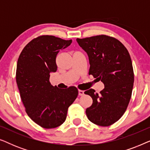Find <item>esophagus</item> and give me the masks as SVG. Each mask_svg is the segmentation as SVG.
Returning <instances> with one entry per match:
<instances>
[{
    "mask_svg": "<svg viewBox=\"0 0 150 150\" xmlns=\"http://www.w3.org/2000/svg\"><path fill=\"white\" fill-rule=\"evenodd\" d=\"M84 91H83V90H79V96H83L84 95Z\"/></svg>",
    "mask_w": 150,
    "mask_h": 150,
    "instance_id": "esophagus-1",
    "label": "esophagus"
}]
</instances>
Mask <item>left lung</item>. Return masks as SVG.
Listing matches in <instances>:
<instances>
[{
	"label": "left lung",
	"instance_id": "left-lung-1",
	"mask_svg": "<svg viewBox=\"0 0 150 150\" xmlns=\"http://www.w3.org/2000/svg\"><path fill=\"white\" fill-rule=\"evenodd\" d=\"M76 41L89 57V74L104 85L100 93L93 89L85 91L93 99L86 115L93 124L110 126L122 117L132 96L134 71L130 54L122 42L105 35Z\"/></svg>",
	"mask_w": 150,
	"mask_h": 150
}]
</instances>
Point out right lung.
I'll return each mask as SVG.
<instances>
[{
  "mask_svg": "<svg viewBox=\"0 0 150 150\" xmlns=\"http://www.w3.org/2000/svg\"><path fill=\"white\" fill-rule=\"evenodd\" d=\"M72 41L42 35L30 41L20 53L16 83L28 117L44 128H54L65 122L69 106L77 98L75 87L61 89L50 83L57 69V55Z\"/></svg>",
  "mask_w": 150,
  "mask_h": 150,
  "instance_id": "obj_1",
  "label": "right lung"
}]
</instances>
